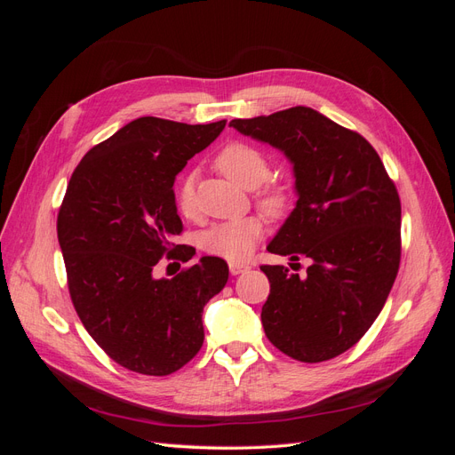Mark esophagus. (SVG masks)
Here are the masks:
<instances>
[{"instance_id": "obj_1", "label": "esophagus", "mask_w": 455, "mask_h": 455, "mask_svg": "<svg viewBox=\"0 0 455 455\" xmlns=\"http://www.w3.org/2000/svg\"><path fill=\"white\" fill-rule=\"evenodd\" d=\"M251 267L246 264H241V261H229V273L231 275H241L244 271H249Z\"/></svg>"}]
</instances>
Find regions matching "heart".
Masks as SVG:
<instances>
[{
  "label": "heart",
  "instance_id": "1",
  "mask_svg": "<svg viewBox=\"0 0 455 455\" xmlns=\"http://www.w3.org/2000/svg\"><path fill=\"white\" fill-rule=\"evenodd\" d=\"M216 167L229 180L244 189H254L261 186L271 174V163L264 151L244 142L228 144L216 156ZM174 203L178 212L184 218L194 220L199 216L194 176L191 174L184 176L178 182ZM258 204L266 214L281 216L288 206V191L281 186H267L258 194ZM261 235H264V222H261V218L244 216L211 226L201 235V246L211 256L224 258L229 261H243L254 252Z\"/></svg>",
  "mask_w": 455,
  "mask_h": 455
}]
</instances>
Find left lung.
Masks as SVG:
<instances>
[{"label": "left lung", "instance_id": "8db88e82", "mask_svg": "<svg viewBox=\"0 0 455 455\" xmlns=\"http://www.w3.org/2000/svg\"><path fill=\"white\" fill-rule=\"evenodd\" d=\"M229 127L281 149L292 163L296 209L267 251L311 259L304 277L284 266L259 267L271 286L261 307L266 336L296 361L334 359L366 334L396 279V188L366 139L313 108L233 119Z\"/></svg>", "mask_w": 455, "mask_h": 455}]
</instances>
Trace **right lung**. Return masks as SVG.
<instances>
[{"mask_svg": "<svg viewBox=\"0 0 455 455\" xmlns=\"http://www.w3.org/2000/svg\"><path fill=\"white\" fill-rule=\"evenodd\" d=\"M226 119L188 125L139 117L79 161L59 211L57 233L74 307L91 338L123 368L169 376L199 353L203 307L228 283L222 258L203 256L157 279L182 233L174 178L224 131Z\"/></svg>", "mask_w": 455, "mask_h": 455, "instance_id": "add662e5", "label": "right lung"}]
</instances>
